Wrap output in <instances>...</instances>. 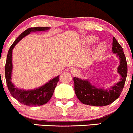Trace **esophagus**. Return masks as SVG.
I'll use <instances>...</instances> for the list:
<instances>
[{
    "label": "esophagus",
    "mask_w": 133,
    "mask_h": 133,
    "mask_svg": "<svg viewBox=\"0 0 133 133\" xmlns=\"http://www.w3.org/2000/svg\"><path fill=\"white\" fill-rule=\"evenodd\" d=\"M71 73L73 75H76L78 73V71L76 68H73V69H71Z\"/></svg>",
    "instance_id": "34e87169"
}]
</instances>
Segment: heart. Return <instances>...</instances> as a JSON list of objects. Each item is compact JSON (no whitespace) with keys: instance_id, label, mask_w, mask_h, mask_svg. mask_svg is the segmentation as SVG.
Listing matches in <instances>:
<instances>
[{"instance_id":"b5f03b06","label":"heart","mask_w":133,"mask_h":133,"mask_svg":"<svg viewBox=\"0 0 133 133\" xmlns=\"http://www.w3.org/2000/svg\"><path fill=\"white\" fill-rule=\"evenodd\" d=\"M96 41H97L96 37H94V36H89V37H87L85 42V44H87V45H91V44L95 43ZM105 51H106V45L103 44V43H102V44H99L96 48L95 51H94V56L96 58L101 57L102 55L104 54Z\"/></svg>"}]
</instances>
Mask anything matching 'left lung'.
Here are the masks:
<instances>
[{
    "instance_id": "left-lung-1",
    "label": "left lung",
    "mask_w": 133,
    "mask_h": 133,
    "mask_svg": "<svg viewBox=\"0 0 133 133\" xmlns=\"http://www.w3.org/2000/svg\"><path fill=\"white\" fill-rule=\"evenodd\" d=\"M112 51L120 59L118 73L120 75V81L109 89L96 88L88 80L74 77L75 91L78 100L82 104L92 106L109 105L120 96L124 88L127 75V64L123 48L116 38H112Z\"/></svg>"
}]
</instances>
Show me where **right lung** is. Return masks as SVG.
<instances>
[{
  "label": "right lung",
  "mask_w": 133,
  "mask_h": 133,
  "mask_svg": "<svg viewBox=\"0 0 133 133\" xmlns=\"http://www.w3.org/2000/svg\"><path fill=\"white\" fill-rule=\"evenodd\" d=\"M48 29H49V27H36V28H28L23 33H21L19 37L13 43L8 53L7 59L5 65V77H6L8 88L11 96L24 105L36 106V105H44L48 103L53 96V92L59 80V75L37 89H32V90H22L15 88L11 82V74L12 69H13V65H12L13 49L18 42L26 35L30 34L31 32L40 31H44Z\"/></svg>",
  "instance_id": "add662e5"
}]
</instances>
